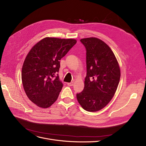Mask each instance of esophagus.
I'll return each mask as SVG.
<instances>
[{
    "mask_svg": "<svg viewBox=\"0 0 146 146\" xmlns=\"http://www.w3.org/2000/svg\"><path fill=\"white\" fill-rule=\"evenodd\" d=\"M73 85H74V82H70V83H67V85H68V86H72Z\"/></svg>",
    "mask_w": 146,
    "mask_h": 146,
    "instance_id": "34e87169",
    "label": "esophagus"
}]
</instances>
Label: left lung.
<instances>
[{
    "label": "left lung",
    "mask_w": 146,
    "mask_h": 146,
    "mask_svg": "<svg viewBox=\"0 0 146 146\" xmlns=\"http://www.w3.org/2000/svg\"><path fill=\"white\" fill-rule=\"evenodd\" d=\"M86 50V76L84 90L76 94L84 110L95 112L106 107L117 88L120 70L110 48L96 37L80 40Z\"/></svg>",
    "instance_id": "obj_1"
}]
</instances>
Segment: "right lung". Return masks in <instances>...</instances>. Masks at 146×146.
I'll return each mask as SVG.
<instances>
[{"instance_id":"right-lung-1","label":"right lung","mask_w":146,"mask_h":146,"mask_svg":"<svg viewBox=\"0 0 146 146\" xmlns=\"http://www.w3.org/2000/svg\"><path fill=\"white\" fill-rule=\"evenodd\" d=\"M76 42L45 37L28 53L22 68V83L28 98L38 107L48 108L57 100L63 86L58 74L60 60Z\"/></svg>"}]
</instances>
